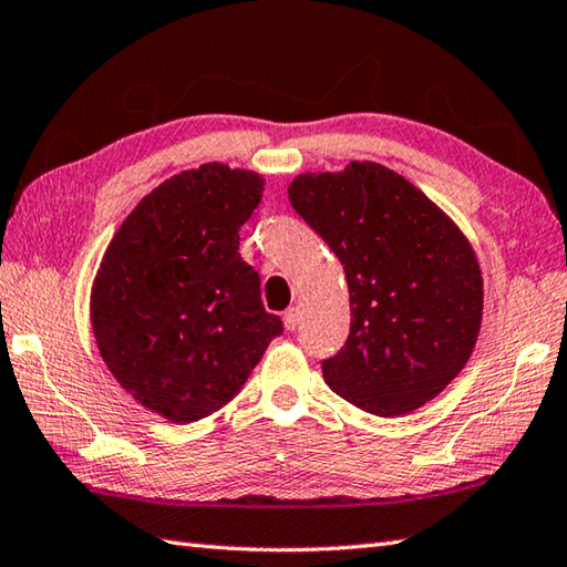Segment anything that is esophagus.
<instances>
[{
	"label": "esophagus",
	"instance_id": "1",
	"mask_svg": "<svg viewBox=\"0 0 567 567\" xmlns=\"http://www.w3.org/2000/svg\"><path fill=\"white\" fill-rule=\"evenodd\" d=\"M303 322V308L300 306H296V308H288L286 312H284V324H286V330H296V327Z\"/></svg>",
	"mask_w": 567,
	"mask_h": 567
}]
</instances>
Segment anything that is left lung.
Listing matches in <instances>:
<instances>
[{
	"instance_id": "obj_1",
	"label": "left lung",
	"mask_w": 567,
	"mask_h": 567,
	"mask_svg": "<svg viewBox=\"0 0 567 567\" xmlns=\"http://www.w3.org/2000/svg\"><path fill=\"white\" fill-rule=\"evenodd\" d=\"M296 213L342 261L351 327L322 361L337 395L379 417L422 408L468 363L483 322V271L458 225L379 162L306 172Z\"/></svg>"
}]
</instances>
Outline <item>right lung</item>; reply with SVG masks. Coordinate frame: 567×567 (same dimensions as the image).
Listing matches in <instances>:
<instances>
[{
  "label": "right lung",
  "mask_w": 567,
  "mask_h": 567,
  "mask_svg": "<svg viewBox=\"0 0 567 567\" xmlns=\"http://www.w3.org/2000/svg\"><path fill=\"white\" fill-rule=\"evenodd\" d=\"M261 192L257 172L223 162L174 174L128 213L96 269L99 354L125 393L174 424L228 405L284 332L240 257Z\"/></svg>",
  "instance_id": "1"
}]
</instances>
